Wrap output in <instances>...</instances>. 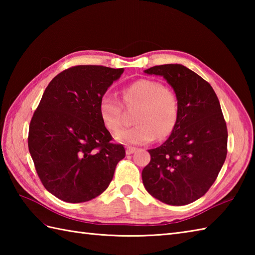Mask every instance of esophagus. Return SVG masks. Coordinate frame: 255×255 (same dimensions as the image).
I'll return each mask as SVG.
<instances>
[{"mask_svg":"<svg viewBox=\"0 0 255 255\" xmlns=\"http://www.w3.org/2000/svg\"><path fill=\"white\" fill-rule=\"evenodd\" d=\"M137 149L136 148H132V147H127L126 148V153L127 154H132L133 152H134V151H136Z\"/></svg>","mask_w":255,"mask_h":255,"instance_id":"obj_1","label":"esophagus"}]
</instances>
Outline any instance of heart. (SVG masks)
<instances>
[{
	"label": "heart",
	"mask_w": 255,
	"mask_h": 255,
	"mask_svg": "<svg viewBox=\"0 0 255 255\" xmlns=\"http://www.w3.org/2000/svg\"><path fill=\"white\" fill-rule=\"evenodd\" d=\"M123 102L127 108L138 107L134 113V126L119 131L118 141L126 144H144L155 138L165 139L174 131L180 115L177 96L163 83L155 80L140 79L123 90ZM100 114L108 130L121 129L126 114L117 97L105 94L100 101Z\"/></svg>",
	"instance_id": "obj_1"
}]
</instances>
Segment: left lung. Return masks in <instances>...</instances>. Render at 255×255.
I'll use <instances>...</instances> for the list:
<instances>
[{"mask_svg":"<svg viewBox=\"0 0 255 255\" xmlns=\"http://www.w3.org/2000/svg\"><path fill=\"white\" fill-rule=\"evenodd\" d=\"M144 72L167 81L180 115L166 141L149 150L143 185L162 203L187 205L207 193L226 160L228 131L219 100L207 81L182 64H162Z\"/></svg>","mask_w":255,"mask_h":255,"instance_id":"left-lung-1","label":"left lung"}]
</instances>
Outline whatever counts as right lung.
<instances>
[{
    "mask_svg": "<svg viewBox=\"0 0 255 255\" xmlns=\"http://www.w3.org/2000/svg\"><path fill=\"white\" fill-rule=\"evenodd\" d=\"M124 69L75 66L48 84L29 124L28 149L48 192L67 203H83L110 185L126 152L113 143L100 101Z\"/></svg>",
    "mask_w": 255,
    "mask_h": 255,
    "instance_id": "add662e5",
    "label": "right lung"
}]
</instances>
